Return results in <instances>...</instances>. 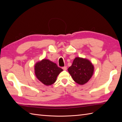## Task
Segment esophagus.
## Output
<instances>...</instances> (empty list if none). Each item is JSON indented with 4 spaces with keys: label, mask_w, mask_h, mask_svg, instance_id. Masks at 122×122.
<instances>
[{
    "label": "esophagus",
    "mask_w": 122,
    "mask_h": 122,
    "mask_svg": "<svg viewBox=\"0 0 122 122\" xmlns=\"http://www.w3.org/2000/svg\"><path fill=\"white\" fill-rule=\"evenodd\" d=\"M62 69L64 70H66L67 69V67L66 66H64L63 67H62Z\"/></svg>",
    "instance_id": "34e87169"
}]
</instances>
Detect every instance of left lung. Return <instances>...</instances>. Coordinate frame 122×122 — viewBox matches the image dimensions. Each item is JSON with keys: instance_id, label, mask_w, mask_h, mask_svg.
<instances>
[{"instance_id": "obj_1", "label": "left lung", "mask_w": 122, "mask_h": 122, "mask_svg": "<svg viewBox=\"0 0 122 122\" xmlns=\"http://www.w3.org/2000/svg\"><path fill=\"white\" fill-rule=\"evenodd\" d=\"M94 69V66L89 60L76 57L68 70L75 82L83 85L91 78Z\"/></svg>"}]
</instances>
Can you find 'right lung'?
<instances>
[{
	"instance_id": "right-lung-1",
	"label": "right lung",
	"mask_w": 122,
	"mask_h": 122,
	"mask_svg": "<svg viewBox=\"0 0 122 122\" xmlns=\"http://www.w3.org/2000/svg\"><path fill=\"white\" fill-rule=\"evenodd\" d=\"M63 71L56 64L44 59L35 65V73L37 78L46 85H50L56 81V77Z\"/></svg>"
}]
</instances>
